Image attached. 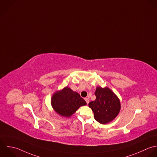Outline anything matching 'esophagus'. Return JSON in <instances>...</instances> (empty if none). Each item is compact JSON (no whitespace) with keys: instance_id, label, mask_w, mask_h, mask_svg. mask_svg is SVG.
<instances>
[{"instance_id":"obj_1","label":"esophagus","mask_w":157,"mask_h":157,"mask_svg":"<svg viewBox=\"0 0 157 157\" xmlns=\"http://www.w3.org/2000/svg\"><path fill=\"white\" fill-rule=\"evenodd\" d=\"M84 100H85V101H86V103H87V104H88V103H89V98H84Z\"/></svg>"}]
</instances>
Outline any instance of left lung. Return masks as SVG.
I'll return each instance as SVG.
<instances>
[{"mask_svg":"<svg viewBox=\"0 0 157 157\" xmlns=\"http://www.w3.org/2000/svg\"><path fill=\"white\" fill-rule=\"evenodd\" d=\"M96 99L89 103L95 119L101 124H107L116 118L121 109V103L117 96L108 87H97Z\"/></svg>","mask_w":157,"mask_h":157,"instance_id":"obj_1","label":"left lung"}]
</instances>
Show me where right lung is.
I'll list each match as a JSON object with an SVG mask.
<instances>
[{
  "label": "right lung",
  "instance_id": "add662e5",
  "mask_svg": "<svg viewBox=\"0 0 157 157\" xmlns=\"http://www.w3.org/2000/svg\"><path fill=\"white\" fill-rule=\"evenodd\" d=\"M52 108L57 113L63 117H70L81 106L86 105L80 95L68 87L57 92L51 100Z\"/></svg>",
  "mask_w": 157,
  "mask_h": 157
}]
</instances>
